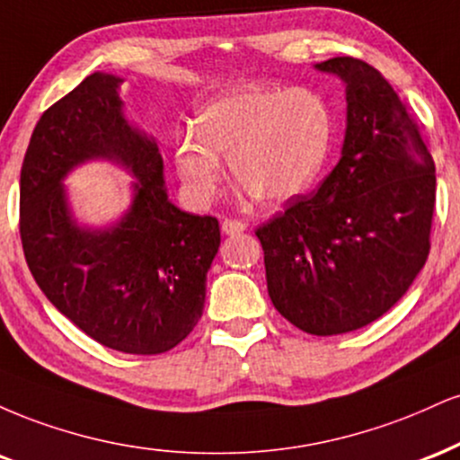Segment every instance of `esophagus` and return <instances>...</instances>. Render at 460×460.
Segmentation results:
<instances>
[{"label":"esophagus","instance_id":"1","mask_svg":"<svg viewBox=\"0 0 460 460\" xmlns=\"http://www.w3.org/2000/svg\"><path fill=\"white\" fill-rule=\"evenodd\" d=\"M247 230V224L241 219H224L221 221V232L224 234H239V232Z\"/></svg>","mask_w":460,"mask_h":460}]
</instances>
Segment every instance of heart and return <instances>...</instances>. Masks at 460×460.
Segmentation results:
<instances>
[{"mask_svg": "<svg viewBox=\"0 0 460 460\" xmlns=\"http://www.w3.org/2000/svg\"><path fill=\"white\" fill-rule=\"evenodd\" d=\"M332 113L304 88L241 90L204 107L198 127L176 139L174 164L193 202L208 204L224 181L219 156L234 181L269 204L299 196L327 159Z\"/></svg>", "mask_w": 460, "mask_h": 460, "instance_id": "obj_1", "label": "heart"}]
</instances>
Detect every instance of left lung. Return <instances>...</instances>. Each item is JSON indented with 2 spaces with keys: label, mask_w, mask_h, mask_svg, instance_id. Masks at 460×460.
<instances>
[{
  "label": "left lung",
  "mask_w": 460,
  "mask_h": 460,
  "mask_svg": "<svg viewBox=\"0 0 460 460\" xmlns=\"http://www.w3.org/2000/svg\"><path fill=\"white\" fill-rule=\"evenodd\" d=\"M316 68L347 84L342 159L256 236L275 310L312 336H338L385 314L422 271L437 178L418 122L379 70L349 56Z\"/></svg>",
  "instance_id": "8db88e82"
}]
</instances>
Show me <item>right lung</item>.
Instances as JSON below:
<instances>
[{"label": "right lung", "instance_id": "obj_1", "mask_svg": "<svg viewBox=\"0 0 460 460\" xmlns=\"http://www.w3.org/2000/svg\"><path fill=\"white\" fill-rule=\"evenodd\" d=\"M120 81L90 75L42 113L21 167L19 232L36 284L81 332L122 353L159 355L202 316L219 221L167 199L156 144L122 116ZM94 155L138 182L121 224L92 233L69 219L61 178Z\"/></svg>", "mask_w": 460, "mask_h": 460}]
</instances>
